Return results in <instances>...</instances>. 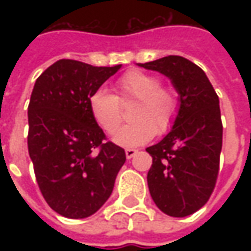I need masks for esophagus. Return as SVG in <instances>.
Listing matches in <instances>:
<instances>
[{"instance_id":"34e87169","label":"esophagus","mask_w":251,"mask_h":251,"mask_svg":"<svg viewBox=\"0 0 251 251\" xmlns=\"http://www.w3.org/2000/svg\"><path fill=\"white\" fill-rule=\"evenodd\" d=\"M137 152H138L137 150H132V148H127V150H126V156H127V159H131L132 156H135V155H137Z\"/></svg>"}]
</instances>
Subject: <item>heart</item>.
<instances>
[{
  "label": "heart",
  "mask_w": 251,
  "mask_h": 251,
  "mask_svg": "<svg viewBox=\"0 0 251 251\" xmlns=\"http://www.w3.org/2000/svg\"><path fill=\"white\" fill-rule=\"evenodd\" d=\"M116 91L117 95L100 88L89 98L92 116L107 134L116 132L120 126L121 103L137 101L131 112L136 121L117 131L116 144L140 147L152 140L155 132L162 135L173 127L178 111L177 93L173 88L163 86L159 76L140 70L128 71L119 79Z\"/></svg>",
  "instance_id": "b5f03b06"
}]
</instances>
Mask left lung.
<instances>
[{
	"instance_id": "1",
	"label": "left lung",
	"mask_w": 251,
	"mask_h": 251,
	"mask_svg": "<svg viewBox=\"0 0 251 251\" xmlns=\"http://www.w3.org/2000/svg\"><path fill=\"white\" fill-rule=\"evenodd\" d=\"M138 65L166 75L180 96L172 130L147 148L152 156L147 180L162 212L187 217L207 204L217 183L222 150L219 99L205 73L184 57L168 55Z\"/></svg>"
}]
</instances>
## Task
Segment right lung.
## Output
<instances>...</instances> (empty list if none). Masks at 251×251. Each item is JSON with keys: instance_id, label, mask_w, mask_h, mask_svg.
Returning <instances> with one entry per match:
<instances>
[{"instance_id": "obj_1", "label": "right lung", "mask_w": 251, "mask_h": 251, "mask_svg": "<svg viewBox=\"0 0 251 251\" xmlns=\"http://www.w3.org/2000/svg\"><path fill=\"white\" fill-rule=\"evenodd\" d=\"M114 67L58 60L34 83L27 107V150L47 204L65 218L93 215L110 197L126 162L124 150L106 140L89 98Z\"/></svg>"}]
</instances>
